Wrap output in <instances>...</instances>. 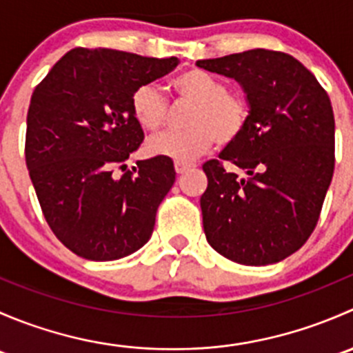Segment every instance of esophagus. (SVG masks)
<instances>
[{"mask_svg": "<svg viewBox=\"0 0 353 353\" xmlns=\"http://www.w3.org/2000/svg\"><path fill=\"white\" fill-rule=\"evenodd\" d=\"M191 167H194V163H191V162H176L174 163V169H176L177 174H184L186 170H190Z\"/></svg>", "mask_w": 353, "mask_h": 353, "instance_id": "34e87169", "label": "esophagus"}]
</instances>
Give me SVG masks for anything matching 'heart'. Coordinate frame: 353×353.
Segmentation results:
<instances>
[{
  "label": "heart",
  "mask_w": 353,
  "mask_h": 353,
  "mask_svg": "<svg viewBox=\"0 0 353 353\" xmlns=\"http://www.w3.org/2000/svg\"><path fill=\"white\" fill-rule=\"evenodd\" d=\"M170 90L193 104L186 117L188 130L163 131L147 141L152 157L191 162L205 154L213 141L230 143L243 133L248 102L229 90L227 83L203 70H188L170 80ZM131 114L143 130L157 131L165 124L167 101L154 85H141L131 95Z\"/></svg>",
  "instance_id": "1"
}]
</instances>
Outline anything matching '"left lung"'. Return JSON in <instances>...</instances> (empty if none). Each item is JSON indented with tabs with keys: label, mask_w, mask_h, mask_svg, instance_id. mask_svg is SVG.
Returning <instances> with one entry per match:
<instances>
[{
	"label": "left lung",
	"mask_w": 353,
	"mask_h": 353,
	"mask_svg": "<svg viewBox=\"0 0 353 353\" xmlns=\"http://www.w3.org/2000/svg\"><path fill=\"white\" fill-rule=\"evenodd\" d=\"M196 66L234 78L249 105L243 133L203 163L208 244L248 266L279 263L314 230L334 170V117L325 88L290 54L251 49Z\"/></svg>",
	"instance_id": "8db88e82"
}]
</instances>
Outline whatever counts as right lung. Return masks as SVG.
<instances>
[{"instance_id": "obj_1", "label": "right lung", "mask_w": 353, "mask_h": 353, "mask_svg": "<svg viewBox=\"0 0 353 353\" xmlns=\"http://www.w3.org/2000/svg\"><path fill=\"white\" fill-rule=\"evenodd\" d=\"M177 58L114 49L68 51L35 87L25 160L54 236L90 261H114L148 243L157 208L176 181L174 162L154 157L114 177L145 134L131 95L162 78Z\"/></svg>"}]
</instances>
